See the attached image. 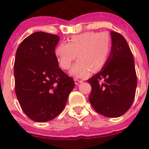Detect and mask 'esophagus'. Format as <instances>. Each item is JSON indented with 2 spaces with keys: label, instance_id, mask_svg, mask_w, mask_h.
Returning <instances> with one entry per match:
<instances>
[{
  "label": "esophagus",
  "instance_id": "34e87169",
  "mask_svg": "<svg viewBox=\"0 0 149 149\" xmlns=\"http://www.w3.org/2000/svg\"><path fill=\"white\" fill-rule=\"evenodd\" d=\"M74 81H75V84H76V85H79V84H81L82 82H83V81L79 80V79H75Z\"/></svg>",
  "mask_w": 149,
  "mask_h": 149
}]
</instances>
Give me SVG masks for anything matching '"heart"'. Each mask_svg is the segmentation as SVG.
I'll return each instance as SVG.
<instances>
[{
  "label": "heart",
  "mask_w": 149,
  "mask_h": 149,
  "mask_svg": "<svg viewBox=\"0 0 149 149\" xmlns=\"http://www.w3.org/2000/svg\"><path fill=\"white\" fill-rule=\"evenodd\" d=\"M111 39L106 32L86 31L72 36L68 42H61L56 47L55 56L61 68L68 70L77 56L70 71L76 78L87 77L93 72L104 68L111 51Z\"/></svg>",
  "instance_id": "obj_1"
}]
</instances>
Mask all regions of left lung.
Returning <instances> with one entry per match:
<instances>
[{
  "instance_id": "1",
  "label": "left lung",
  "mask_w": 149,
  "mask_h": 149,
  "mask_svg": "<svg viewBox=\"0 0 149 149\" xmlns=\"http://www.w3.org/2000/svg\"><path fill=\"white\" fill-rule=\"evenodd\" d=\"M112 47L107 63L88 80L91 86L90 103L96 112L118 118L131 107L137 86L135 62L123 35L112 31Z\"/></svg>"
}]
</instances>
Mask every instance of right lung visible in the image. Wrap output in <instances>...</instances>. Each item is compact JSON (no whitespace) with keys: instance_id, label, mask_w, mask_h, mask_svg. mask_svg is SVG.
Listing matches in <instances>:
<instances>
[{"instance_id":"1","label":"right lung","mask_w":149,"mask_h":149,"mask_svg":"<svg viewBox=\"0 0 149 149\" xmlns=\"http://www.w3.org/2000/svg\"><path fill=\"white\" fill-rule=\"evenodd\" d=\"M59 37L37 31L25 38L15 56V91L22 110L32 120L49 121L63 111L75 86L55 54Z\"/></svg>"}]
</instances>
